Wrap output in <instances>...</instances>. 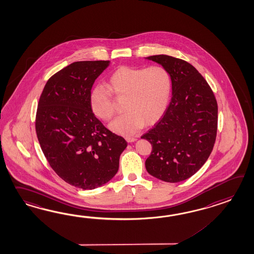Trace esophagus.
<instances>
[{"label": "esophagus", "instance_id": "obj_1", "mask_svg": "<svg viewBox=\"0 0 254 254\" xmlns=\"http://www.w3.org/2000/svg\"><path fill=\"white\" fill-rule=\"evenodd\" d=\"M125 140L128 142H135L137 139H136L135 137H126Z\"/></svg>", "mask_w": 254, "mask_h": 254}]
</instances>
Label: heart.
<instances>
[{
    "instance_id": "b5f03b06",
    "label": "heart",
    "mask_w": 254,
    "mask_h": 254,
    "mask_svg": "<svg viewBox=\"0 0 254 254\" xmlns=\"http://www.w3.org/2000/svg\"><path fill=\"white\" fill-rule=\"evenodd\" d=\"M108 87L109 89L96 86L91 90L92 112L101 120L109 121L115 113L112 95L125 98L126 112L114 119L109 127L121 135H133L144 124H155L164 115L171 96V75L162 65L146 68L122 65L109 77Z\"/></svg>"
}]
</instances>
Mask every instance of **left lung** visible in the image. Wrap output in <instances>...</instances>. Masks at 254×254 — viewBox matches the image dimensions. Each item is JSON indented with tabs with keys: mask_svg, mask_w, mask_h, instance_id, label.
<instances>
[{
	"mask_svg": "<svg viewBox=\"0 0 254 254\" xmlns=\"http://www.w3.org/2000/svg\"><path fill=\"white\" fill-rule=\"evenodd\" d=\"M169 71L172 99L165 114L141 137L152 144L148 173L168 183L198 171L212 152L218 128V104L199 72L187 61L166 55L145 58Z\"/></svg>",
	"mask_w": 254,
	"mask_h": 254,
	"instance_id": "left-lung-1",
	"label": "left lung"
}]
</instances>
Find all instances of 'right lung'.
<instances>
[{"instance_id": "add662e5", "label": "right lung", "mask_w": 254, "mask_h": 254, "mask_svg": "<svg viewBox=\"0 0 254 254\" xmlns=\"http://www.w3.org/2000/svg\"><path fill=\"white\" fill-rule=\"evenodd\" d=\"M109 65L99 60L66 65L48 79L36 112V135L49 165L65 182L85 190L101 187L116 175L127 147L90 106L92 86Z\"/></svg>"}]
</instances>
